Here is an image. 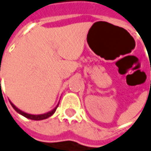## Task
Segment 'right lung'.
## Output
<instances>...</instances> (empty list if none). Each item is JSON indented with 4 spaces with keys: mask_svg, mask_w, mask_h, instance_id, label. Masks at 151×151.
I'll list each match as a JSON object with an SVG mask.
<instances>
[{
    "mask_svg": "<svg viewBox=\"0 0 151 151\" xmlns=\"http://www.w3.org/2000/svg\"><path fill=\"white\" fill-rule=\"evenodd\" d=\"M10 102V104L11 106H13V108L15 109V111L18 113V114H22V116H24V117H26V118H28V119H30V120H35V121H41V120H45V119H47V118H49L50 116H51L54 113H55V111H56V109H57V107L58 106V104L52 110H50V112H47L45 114H27V113H25V112H23V111H22V110H20L19 108H17L16 106H15L11 101H9Z\"/></svg>",
    "mask_w": 151,
    "mask_h": 151,
    "instance_id": "add662e5",
    "label": "right lung"
}]
</instances>
